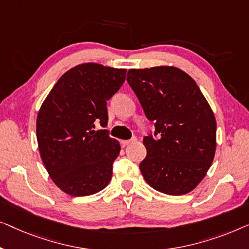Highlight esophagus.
Instances as JSON below:
<instances>
[{"label":"esophagus","mask_w":249,"mask_h":249,"mask_svg":"<svg viewBox=\"0 0 249 249\" xmlns=\"http://www.w3.org/2000/svg\"><path fill=\"white\" fill-rule=\"evenodd\" d=\"M136 140H138V139H136L135 136H133L131 140H125V141H122V144H123V145H128V144H131V143H134Z\"/></svg>","instance_id":"esophagus-1"}]
</instances>
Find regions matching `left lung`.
<instances>
[{"instance_id": "8db88e82", "label": "left lung", "mask_w": 249, "mask_h": 249, "mask_svg": "<svg viewBox=\"0 0 249 249\" xmlns=\"http://www.w3.org/2000/svg\"><path fill=\"white\" fill-rule=\"evenodd\" d=\"M127 82L155 123L153 134L143 139L146 157L140 170L145 181L168 195L193 191L215 153L216 123L208 101L194 80L174 66L129 70Z\"/></svg>"}]
</instances>
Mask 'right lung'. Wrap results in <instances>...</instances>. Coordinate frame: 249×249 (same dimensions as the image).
I'll list each match as a JSON object with an SVG mask.
<instances>
[{
	"label": "right lung",
	"instance_id": "right-lung-1",
	"mask_svg": "<svg viewBox=\"0 0 249 249\" xmlns=\"http://www.w3.org/2000/svg\"><path fill=\"white\" fill-rule=\"evenodd\" d=\"M126 70L96 63L75 66L48 93L37 116L40 157L52 179L66 194L87 196L109 184L121 151L109 136L107 100L125 81Z\"/></svg>",
	"mask_w": 249,
	"mask_h": 249
}]
</instances>
